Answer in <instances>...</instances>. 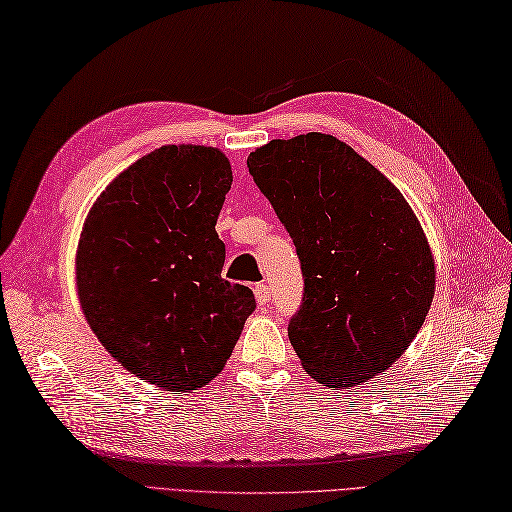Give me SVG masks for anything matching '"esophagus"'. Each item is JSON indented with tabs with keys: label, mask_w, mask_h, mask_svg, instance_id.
Here are the masks:
<instances>
[{
	"label": "esophagus",
	"mask_w": 512,
	"mask_h": 512,
	"mask_svg": "<svg viewBox=\"0 0 512 512\" xmlns=\"http://www.w3.org/2000/svg\"><path fill=\"white\" fill-rule=\"evenodd\" d=\"M254 295L258 299V304H269L271 302V291L267 284H256L254 286Z\"/></svg>",
	"instance_id": "34e87169"
}]
</instances>
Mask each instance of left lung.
Instances as JSON below:
<instances>
[{
    "instance_id": "8db88e82",
    "label": "left lung",
    "mask_w": 512,
    "mask_h": 512,
    "mask_svg": "<svg viewBox=\"0 0 512 512\" xmlns=\"http://www.w3.org/2000/svg\"><path fill=\"white\" fill-rule=\"evenodd\" d=\"M302 263L289 339L323 386H356L413 343L434 297V260L404 195L350 145L308 132L247 156Z\"/></svg>"
}]
</instances>
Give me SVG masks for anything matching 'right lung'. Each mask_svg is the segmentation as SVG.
Segmentation results:
<instances>
[{
    "label": "right lung",
    "mask_w": 512,
    "mask_h": 512,
    "mask_svg": "<svg viewBox=\"0 0 512 512\" xmlns=\"http://www.w3.org/2000/svg\"><path fill=\"white\" fill-rule=\"evenodd\" d=\"M232 184L215 147L165 145L97 197L76 278L91 330L136 378L197 391L226 367L256 299L221 278L215 230Z\"/></svg>",
    "instance_id": "right-lung-1"
}]
</instances>
